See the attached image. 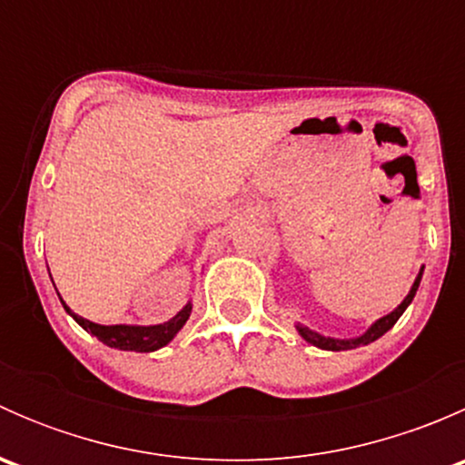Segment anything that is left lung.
Segmentation results:
<instances>
[{
	"label": "left lung",
	"instance_id": "left-lung-1",
	"mask_svg": "<svg viewBox=\"0 0 465 465\" xmlns=\"http://www.w3.org/2000/svg\"><path fill=\"white\" fill-rule=\"evenodd\" d=\"M423 270H425V267L420 265L419 274H416V279H414V283H411V288H410V292H407V297L402 299V302L398 303V306L393 308V311L389 312V315L380 317V320L373 322L371 326H369L367 331L362 332V335L344 337V340H341V337H328V335H322V332L312 331V328L303 326V323H299V322L294 323V328H297V332L303 337V340L308 341V344L317 346V349H322V351H351V349H358V346L371 344V341H376L378 337H382L384 332H387L389 328L393 326V323L401 320L402 312L407 311V306H410L411 299H414L416 290H419L420 279H423Z\"/></svg>",
	"mask_w": 465,
	"mask_h": 465
}]
</instances>
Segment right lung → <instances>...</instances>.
Returning a JSON list of instances; mask_svg holds the SVG:
<instances>
[{
	"label": "right lung",
	"mask_w": 465,
	"mask_h": 465,
	"mask_svg": "<svg viewBox=\"0 0 465 465\" xmlns=\"http://www.w3.org/2000/svg\"><path fill=\"white\" fill-rule=\"evenodd\" d=\"M60 302H63V299H60ZM63 306L64 311L76 320L78 326H83L87 332H92V335L96 337V340H101L103 344L119 351H137V353H153V351L166 346L168 341L182 331V326H184L186 320L191 317V311H193V303L186 302V306L182 308L177 315H173L171 320L163 323H153V326H134V323H114V326H103V323L89 322L85 317L76 315V312H74L64 302Z\"/></svg>",
	"instance_id": "add662e5"
}]
</instances>
